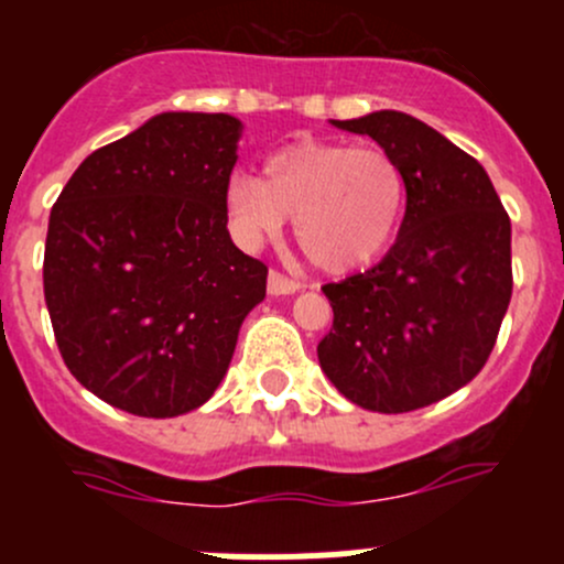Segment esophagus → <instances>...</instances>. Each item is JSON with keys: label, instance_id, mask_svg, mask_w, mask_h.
<instances>
[{"label": "esophagus", "instance_id": "obj_1", "mask_svg": "<svg viewBox=\"0 0 564 564\" xmlns=\"http://www.w3.org/2000/svg\"><path fill=\"white\" fill-rule=\"evenodd\" d=\"M267 292H270L272 297H283V294L300 292V283L292 281V278H286L283 272L270 270V278H267Z\"/></svg>", "mask_w": 564, "mask_h": 564}]
</instances>
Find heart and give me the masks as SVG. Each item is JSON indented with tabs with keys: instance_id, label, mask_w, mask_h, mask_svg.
Wrapping results in <instances>:
<instances>
[{
	"instance_id": "heart-1",
	"label": "heart",
	"mask_w": 564,
	"mask_h": 564,
	"mask_svg": "<svg viewBox=\"0 0 564 564\" xmlns=\"http://www.w3.org/2000/svg\"><path fill=\"white\" fill-rule=\"evenodd\" d=\"M406 180L390 152L340 141H297L272 152L264 180L237 172L226 182V213L242 246L294 237L311 264L349 272L384 253L401 224Z\"/></svg>"
}]
</instances>
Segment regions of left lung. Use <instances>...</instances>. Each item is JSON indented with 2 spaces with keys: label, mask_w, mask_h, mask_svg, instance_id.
I'll return each instance as SVG.
<instances>
[{
  "label": "left lung",
  "mask_w": 564,
  "mask_h": 564,
  "mask_svg": "<svg viewBox=\"0 0 564 564\" xmlns=\"http://www.w3.org/2000/svg\"><path fill=\"white\" fill-rule=\"evenodd\" d=\"M329 122L395 158L406 213L377 267L322 286L333 329L318 366L371 412L431 406L469 384L497 344L513 294L510 218L486 169L420 119L388 108Z\"/></svg>",
  "instance_id": "left-lung-1"
}]
</instances>
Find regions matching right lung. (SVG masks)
Masks as SVG:
<instances>
[{
	"mask_svg": "<svg viewBox=\"0 0 564 564\" xmlns=\"http://www.w3.org/2000/svg\"><path fill=\"white\" fill-rule=\"evenodd\" d=\"M242 122L163 111L95 150L48 218L43 292L62 360L100 401L176 417L213 398L267 267L231 242Z\"/></svg>",
	"mask_w": 564,
	"mask_h": 564,
	"instance_id": "1",
	"label": "right lung"
}]
</instances>
